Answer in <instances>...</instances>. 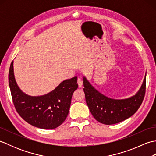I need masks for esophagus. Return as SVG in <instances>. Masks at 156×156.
<instances>
[{
  "label": "esophagus",
  "instance_id": "esophagus-1",
  "mask_svg": "<svg viewBox=\"0 0 156 156\" xmlns=\"http://www.w3.org/2000/svg\"><path fill=\"white\" fill-rule=\"evenodd\" d=\"M77 83L78 84V87L80 88L82 86V84H83V82H82V80L80 78H78V80H77Z\"/></svg>",
  "mask_w": 156,
  "mask_h": 156
}]
</instances>
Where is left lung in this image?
<instances>
[{
	"label": "left lung",
	"instance_id": "1",
	"mask_svg": "<svg viewBox=\"0 0 156 156\" xmlns=\"http://www.w3.org/2000/svg\"><path fill=\"white\" fill-rule=\"evenodd\" d=\"M146 74L140 90L135 95L125 99H113L106 97L94 88L83 77L86 102L96 120L105 125H112L133 115L144 101Z\"/></svg>",
	"mask_w": 156,
	"mask_h": 156
}]
</instances>
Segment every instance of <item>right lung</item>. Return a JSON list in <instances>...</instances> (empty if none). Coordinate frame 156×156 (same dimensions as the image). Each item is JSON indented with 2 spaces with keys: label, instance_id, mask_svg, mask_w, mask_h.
I'll return each mask as SVG.
<instances>
[{
  "label": "right lung",
  "instance_id": "right-lung-1",
  "mask_svg": "<svg viewBox=\"0 0 156 156\" xmlns=\"http://www.w3.org/2000/svg\"><path fill=\"white\" fill-rule=\"evenodd\" d=\"M9 84L13 104L19 115L28 123L44 129H55L66 120L72 94L78 87L75 76L62 82L47 94L38 97L27 95L16 84L13 61L9 69Z\"/></svg>",
  "mask_w": 156,
  "mask_h": 156
}]
</instances>
